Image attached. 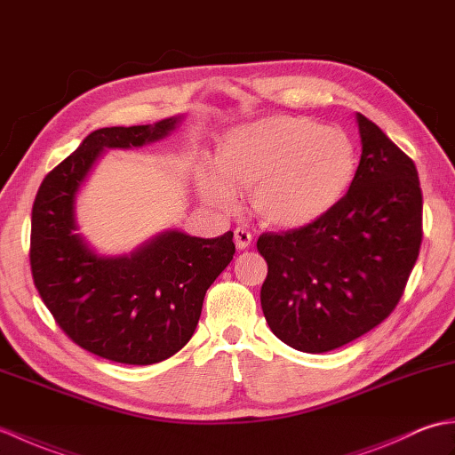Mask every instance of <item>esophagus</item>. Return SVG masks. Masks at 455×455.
<instances>
[{
    "instance_id": "obj_1",
    "label": "esophagus",
    "mask_w": 455,
    "mask_h": 455,
    "mask_svg": "<svg viewBox=\"0 0 455 455\" xmlns=\"http://www.w3.org/2000/svg\"><path fill=\"white\" fill-rule=\"evenodd\" d=\"M235 244L238 250H246L250 244H252V233L243 227H238L235 230Z\"/></svg>"
}]
</instances>
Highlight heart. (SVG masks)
Listing matches in <instances>:
<instances>
[{"label": "heart", "mask_w": 455, "mask_h": 455, "mask_svg": "<svg viewBox=\"0 0 455 455\" xmlns=\"http://www.w3.org/2000/svg\"><path fill=\"white\" fill-rule=\"evenodd\" d=\"M357 156L338 127L307 117L272 115L230 131L220 144L219 168L203 166L199 189L211 205L235 209L238 189L266 225L299 228L321 219L352 186Z\"/></svg>", "instance_id": "heart-1"}]
</instances>
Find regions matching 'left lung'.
Returning <instances> with one entry per match:
<instances>
[{
	"label": "left lung",
	"mask_w": 455,
	"mask_h": 455,
	"mask_svg": "<svg viewBox=\"0 0 455 455\" xmlns=\"http://www.w3.org/2000/svg\"><path fill=\"white\" fill-rule=\"evenodd\" d=\"M360 166L321 219L264 233L259 291L272 332L299 352L336 350L387 318L404 293L422 243V191L414 162L357 113Z\"/></svg>",
	"instance_id": "1"
}]
</instances>
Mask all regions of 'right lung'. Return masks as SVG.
Here are the masks:
<instances>
[{"label":"right lung","mask_w":455,"mask_h":455,"mask_svg":"<svg viewBox=\"0 0 455 455\" xmlns=\"http://www.w3.org/2000/svg\"><path fill=\"white\" fill-rule=\"evenodd\" d=\"M178 121L93 131L46 173L33 203L28 258L38 295L72 342L117 363L150 365L180 352L236 250L230 230L217 238L168 230L131 256L101 258L76 235V193L101 152L164 139Z\"/></svg>","instance_id":"1"}]
</instances>
